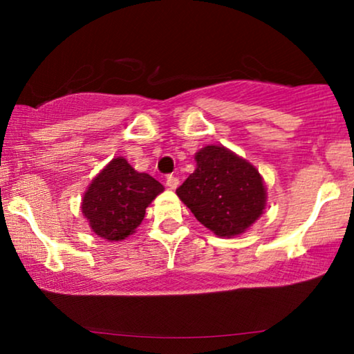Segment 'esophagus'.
Returning a JSON list of instances; mask_svg holds the SVG:
<instances>
[{
    "label": "esophagus",
    "mask_w": 354,
    "mask_h": 354,
    "mask_svg": "<svg viewBox=\"0 0 354 354\" xmlns=\"http://www.w3.org/2000/svg\"><path fill=\"white\" fill-rule=\"evenodd\" d=\"M178 183H180V180H178V177H176V176H169L166 180V185L171 188V190H176V188L178 187Z\"/></svg>",
    "instance_id": "esophagus-1"
}]
</instances>
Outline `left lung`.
I'll return each instance as SVG.
<instances>
[{
    "mask_svg": "<svg viewBox=\"0 0 354 354\" xmlns=\"http://www.w3.org/2000/svg\"><path fill=\"white\" fill-rule=\"evenodd\" d=\"M196 169L177 188V195L198 221L219 236L245 232L266 206L259 172L224 147L196 153Z\"/></svg>",
    "mask_w": 354,
    "mask_h": 354,
    "instance_id": "left-lung-1",
    "label": "left lung"
}]
</instances>
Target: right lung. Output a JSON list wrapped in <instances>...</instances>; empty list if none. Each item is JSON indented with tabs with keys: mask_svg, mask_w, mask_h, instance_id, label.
Instances as JSON below:
<instances>
[{
	"mask_svg": "<svg viewBox=\"0 0 354 354\" xmlns=\"http://www.w3.org/2000/svg\"><path fill=\"white\" fill-rule=\"evenodd\" d=\"M162 190L151 176L137 172L124 158H115L85 192L82 212L96 235L119 241L142 224L145 209Z\"/></svg>",
	"mask_w": 354,
	"mask_h": 354,
	"instance_id": "add662e5",
	"label": "right lung"
}]
</instances>
